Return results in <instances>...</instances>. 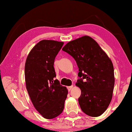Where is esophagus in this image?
<instances>
[{"label": "esophagus", "mask_w": 132, "mask_h": 132, "mask_svg": "<svg viewBox=\"0 0 132 132\" xmlns=\"http://www.w3.org/2000/svg\"><path fill=\"white\" fill-rule=\"evenodd\" d=\"M73 88V85H72V86H68V87H67L68 90V91H70V90H71Z\"/></svg>", "instance_id": "34e87169"}]
</instances>
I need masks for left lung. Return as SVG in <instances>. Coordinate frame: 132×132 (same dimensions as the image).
<instances>
[{"mask_svg":"<svg viewBox=\"0 0 132 132\" xmlns=\"http://www.w3.org/2000/svg\"><path fill=\"white\" fill-rule=\"evenodd\" d=\"M62 50L73 56L78 66V76L81 78L76 85L81 90L78 99L81 109L89 116H100L112 98L115 77L112 61L89 36L70 41Z\"/></svg>","mask_w":132,"mask_h":132,"instance_id":"left-lung-1","label":"left lung"}]
</instances>
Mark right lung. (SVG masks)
Listing matches in <instances>:
<instances>
[{
  "instance_id": "add662e5",
  "label": "right lung",
  "mask_w": 132,
  "mask_h": 132,
  "mask_svg": "<svg viewBox=\"0 0 132 132\" xmlns=\"http://www.w3.org/2000/svg\"><path fill=\"white\" fill-rule=\"evenodd\" d=\"M64 42L43 39L29 53L25 62L26 87L36 110L46 119L62 112L68 94L56 77L54 62Z\"/></svg>"
}]
</instances>
